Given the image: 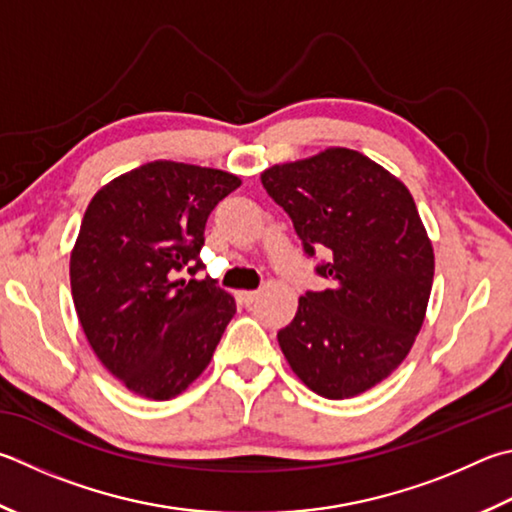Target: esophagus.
Returning <instances> with one entry per match:
<instances>
[{"label":"esophagus","mask_w":512,"mask_h":512,"mask_svg":"<svg viewBox=\"0 0 512 512\" xmlns=\"http://www.w3.org/2000/svg\"><path fill=\"white\" fill-rule=\"evenodd\" d=\"M239 302L241 304H246V306H250V304H253L255 300H257V297H259V293L257 291H239Z\"/></svg>","instance_id":"esophagus-1"}]
</instances>
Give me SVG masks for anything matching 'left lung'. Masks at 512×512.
<instances>
[{
    "instance_id": "left-lung-1",
    "label": "left lung",
    "mask_w": 512,
    "mask_h": 512,
    "mask_svg": "<svg viewBox=\"0 0 512 512\" xmlns=\"http://www.w3.org/2000/svg\"><path fill=\"white\" fill-rule=\"evenodd\" d=\"M262 185L306 255L331 253L315 266L329 288L306 291L277 333L288 365L331 401L367 392L410 353L432 291L434 250L410 190L347 147L268 167Z\"/></svg>"
}]
</instances>
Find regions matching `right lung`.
<instances>
[{
  "label": "right lung",
  "mask_w": 512,
  "mask_h": 512,
  "mask_svg": "<svg viewBox=\"0 0 512 512\" xmlns=\"http://www.w3.org/2000/svg\"><path fill=\"white\" fill-rule=\"evenodd\" d=\"M239 185L230 172L154 161L91 199L71 250L73 304L91 349L129 392L170 401L210 365L237 306L217 280L194 275L210 212Z\"/></svg>",
  "instance_id": "add662e5"
}]
</instances>
